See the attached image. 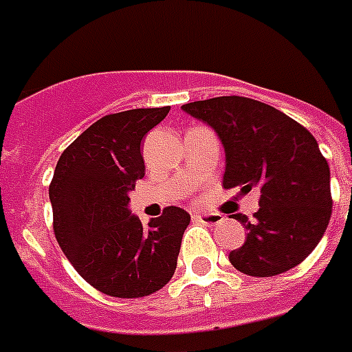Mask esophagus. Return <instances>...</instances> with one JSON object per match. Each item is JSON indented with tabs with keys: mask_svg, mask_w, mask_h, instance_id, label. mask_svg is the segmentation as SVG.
I'll return each mask as SVG.
<instances>
[{
	"mask_svg": "<svg viewBox=\"0 0 352 352\" xmlns=\"http://www.w3.org/2000/svg\"><path fill=\"white\" fill-rule=\"evenodd\" d=\"M193 219L206 226H217L224 221V217L221 213H202V215H193Z\"/></svg>",
	"mask_w": 352,
	"mask_h": 352,
	"instance_id": "34e87169",
	"label": "esophagus"
}]
</instances>
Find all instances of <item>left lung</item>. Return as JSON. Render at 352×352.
Masks as SVG:
<instances>
[{
	"mask_svg": "<svg viewBox=\"0 0 352 352\" xmlns=\"http://www.w3.org/2000/svg\"><path fill=\"white\" fill-rule=\"evenodd\" d=\"M226 150L224 188H258V211L245 226L242 248L230 253L235 270L275 276L304 262L324 236L333 211L329 164L307 128L284 111L250 97L224 96L188 102Z\"/></svg>",
	"mask_w": 352,
	"mask_h": 352,
	"instance_id": "8db88e82",
	"label": "left lung"
}]
</instances>
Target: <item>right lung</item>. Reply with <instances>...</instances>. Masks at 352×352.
I'll return each mask as SVG.
<instances>
[{
	"label": "right lung",
	"mask_w": 352,
	"mask_h": 352,
	"mask_svg": "<svg viewBox=\"0 0 352 352\" xmlns=\"http://www.w3.org/2000/svg\"><path fill=\"white\" fill-rule=\"evenodd\" d=\"M170 107L101 117L63 151L48 195L54 235L88 284L116 298L155 293L175 273L190 215L168 206L144 228L128 201L144 177L141 141Z\"/></svg>",
	"instance_id": "obj_1"
}]
</instances>
